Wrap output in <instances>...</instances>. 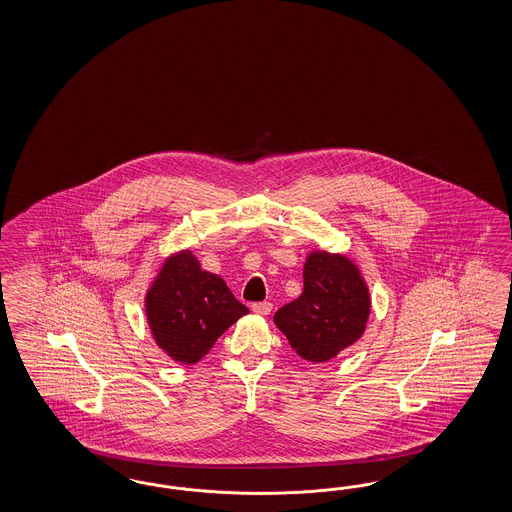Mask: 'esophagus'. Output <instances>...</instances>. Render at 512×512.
<instances>
[{
    "mask_svg": "<svg viewBox=\"0 0 512 512\" xmlns=\"http://www.w3.org/2000/svg\"><path fill=\"white\" fill-rule=\"evenodd\" d=\"M251 311H255L259 315H268L272 311V304L270 302H253L251 304Z\"/></svg>",
    "mask_w": 512,
    "mask_h": 512,
    "instance_id": "1",
    "label": "esophagus"
}]
</instances>
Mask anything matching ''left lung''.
<instances>
[{"instance_id":"obj_1","label":"left lung","mask_w":512,"mask_h":512,"mask_svg":"<svg viewBox=\"0 0 512 512\" xmlns=\"http://www.w3.org/2000/svg\"><path fill=\"white\" fill-rule=\"evenodd\" d=\"M370 295L347 257L311 253L304 264V291L279 308L274 323L298 357L326 362L362 336Z\"/></svg>"}]
</instances>
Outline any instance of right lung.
Wrapping results in <instances>:
<instances>
[{"mask_svg":"<svg viewBox=\"0 0 512 512\" xmlns=\"http://www.w3.org/2000/svg\"><path fill=\"white\" fill-rule=\"evenodd\" d=\"M248 308L225 281L201 270L184 251L163 264L146 295V315L157 345L182 364H197Z\"/></svg>","mask_w":512,"mask_h":512,"instance_id":"right-lung-1","label":"right lung"}]
</instances>
